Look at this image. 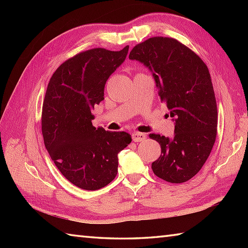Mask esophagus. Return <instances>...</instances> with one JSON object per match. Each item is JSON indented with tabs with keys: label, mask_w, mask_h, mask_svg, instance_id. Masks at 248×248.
Returning a JSON list of instances; mask_svg holds the SVG:
<instances>
[{
	"label": "esophagus",
	"mask_w": 248,
	"mask_h": 248,
	"mask_svg": "<svg viewBox=\"0 0 248 248\" xmlns=\"http://www.w3.org/2000/svg\"><path fill=\"white\" fill-rule=\"evenodd\" d=\"M133 138V140L135 141V143H140V141H144L146 140V134L145 133H140V132H135L133 133L132 135Z\"/></svg>",
	"instance_id": "1"
}]
</instances>
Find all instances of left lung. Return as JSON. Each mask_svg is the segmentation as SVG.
<instances>
[{"label":"left lung","instance_id":"8db88e82","mask_svg":"<svg viewBox=\"0 0 248 248\" xmlns=\"http://www.w3.org/2000/svg\"><path fill=\"white\" fill-rule=\"evenodd\" d=\"M129 59L152 72L161 102L175 121L172 138L149 134L161 145L152 170L167 182H186L202 170L217 138V108L208 67L191 49L168 37L139 44Z\"/></svg>","mask_w":248,"mask_h":248}]
</instances>
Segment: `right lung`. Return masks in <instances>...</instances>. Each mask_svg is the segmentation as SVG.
Returning a JSON list of instances; mask_svg holds the SVG:
<instances>
[{
    "mask_svg": "<svg viewBox=\"0 0 248 248\" xmlns=\"http://www.w3.org/2000/svg\"><path fill=\"white\" fill-rule=\"evenodd\" d=\"M128 51L129 46L81 52L57 68L46 88L41 115L45 146L62 176L82 189L96 191L112 182L117 155L132 140L127 132L92 124L94 105L104 100L105 83Z\"/></svg>",
    "mask_w": 248,
    "mask_h": 248,
    "instance_id": "obj_1",
    "label": "right lung"
}]
</instances>
